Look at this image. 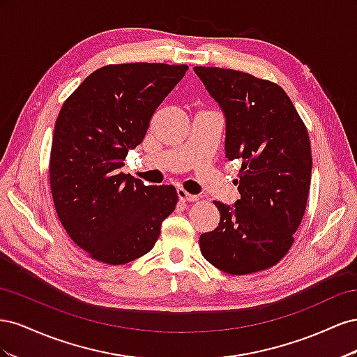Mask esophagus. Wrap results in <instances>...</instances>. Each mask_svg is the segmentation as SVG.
<instances>
[{"label": "esophagus", "instance_id": "34e87169", "mask_svg": "<svg viewBox=\"0 0 357 357\" xmlns=\"http://www.w3.org/2000/svg\"><path fill=\"white\" fill-rule=\"evenodd\" d=\"M177 197H178V199L180 201H183V202H185V201H197V195H192V193H189V192H186L185 189H177Z\"/></svg>", "mask_w": 357, "mask_h": 357}]
</instances>
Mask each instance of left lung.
I'll list each match as a JSON object with an SVG mask.
<instances>
[{"label":"left lung","instance_id":"8db88e82","mask_svg":"<svg viewBox=\"0 0 357 357\" xmlns=\"http://www.w3.org/2000/svg\"><path fill=\"white\" fill-rule=\"evenodd\" d=\"M193 71L225 114V156L241 160V198L213 201L220 222L199 236L201 253L232 275L262 271L289 252L304 218L312 165L307 128L273 82L218 67Z\"/></svg>","mask_w":357,"mask_h":357}]
</instances>
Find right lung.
Returning a JSON list of instances; mask_svg holds the SVG:
<instances>
[{"label":"right lung","instance_id":"1","mask_svg":"<svg viewBox=\"0 0 357 357\" xmlns=\"http://www.w3.org/2000/svg\"><path fill=\"white\" fill-rule=\"evenodd\" d=\"M188 66H105L63 102L53 132L50 189L70 238L96 261L123 265L153 248L174 211L172 186H144L121 172L160 102Z\"/></svg>","mask_w":357,"mask_h":357}]
</instances>
